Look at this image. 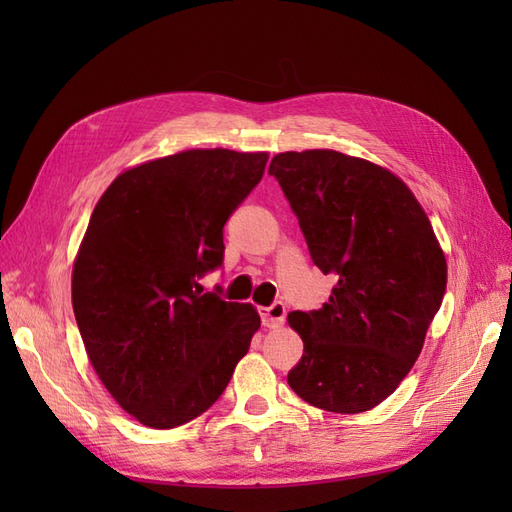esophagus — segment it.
Segmentation results:
<instances>
[{
    "label": "esophagus",
    "instance_id": "1",
    "mask_svg": "<svg viewBox=\"0 0 512 512\" xmlns=\"http://www.w3.org/2000/svg\"><path fill=\"white\" fill-rule=\"evenodd\" d=\"M284 318H286V305L282 301H275L269 307H260V320L269 329L280 327Z\"/></svg>",
    "mask_w": 512,
    "mask_h": 512
}]
</instances>
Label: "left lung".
Here are the masks:
<instances>
[{
    "label": "left lung",
    "mask_w": 512,
    "mask_h": 512,
    "mask_svg": "<svg viewBox=\"0 0 512 512\" xmlns=\"http://www.w3.org/2000/svg\"><path fill=\"white\" fill-rule=\"evenodd\" d=\"M314 265L335 277L327 303L288 314L303 339L290 389L309 406L359 414L408 376L446 290V258L423 207L386 168L331 149L271 160Z\"/></svg>",
    "instance_id": "8db88e82"
}]
</instances>
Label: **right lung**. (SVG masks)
<instances>
[{
    "label": "right lung",
    "instance_id": "1",
    "mask_svg": "<svg viewBox=\"0 0 512 512\" xmlns=\"http://www.w3.org/2000/svg\"><path fill=\"white\" fill-rule=\"evenodd\" d=\"M267 153L192 149L121 173L98 200L72 273V307L98 378L153 429L209 410L260 327L252 305L198 280L224 262V224Z\"/></svg>",
    "mask_w": 512,
    "mask_h": 512
}]
</instances>
